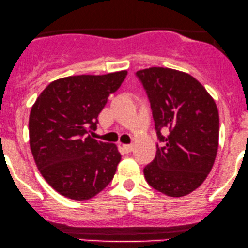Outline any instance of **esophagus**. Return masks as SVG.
Returning <instances> with one entry per match:
<instances>
[{"label":"esophagus","mask_w":248,"mask_h":248,"mask_svg":"<svg viewBox=\"0 0 248 248\" xmlns=\"http://www.w3.org/2000/svg\"><path fill=\"white\" fill-rule=\"evenodd\" d=\"M123 149L125 151H126V153H131V151L134 150V145H132V144H124Z\"/></svg>","instance_id":"34e87169"}]
</instances>
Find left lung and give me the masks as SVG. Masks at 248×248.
I'll list each match as a JSON object with an SVG mask.
<instances>
[{
	"instance_id": "1",
	"label": "left lung",
	"mask_w": 248,
	"mask_h": 248,
	"mask_svg": "<svg viewBox=\"0 0 248 248\" xmlns=\"http://www.w3.org/2000/svg\"><path fill=\"white\" fill-rule=\"evenodd\" d=\"M149 100L159 142L144 168L146 182L171 198L186 196L203 183L219 146V111L212 95L190 74L167 67L137 71ZM168 129L163 136L160 131Z\"/></svg>"
}]
</instances>
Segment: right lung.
I'll use <instances>...</instances> for the list:
<instances>
[{
    "mask_svg": "<svg viewBox=\"0 0 248 248\" xmlns=\"http://www.w3.org/2000/svg\"><path fill=\"white\" fill-rule=\"evenodd\" d=\"M127 71L71 76L52 81L31 106L29 145L39 171L65 198L90 200L116 174L122 155L116 144L89 135L98 114Z\"/></svg>",
    "mask_w": 248,
    "mask_h": 248,
    "instance_id": "obj_1",
    "label": "right lung"
}]
</instances>
